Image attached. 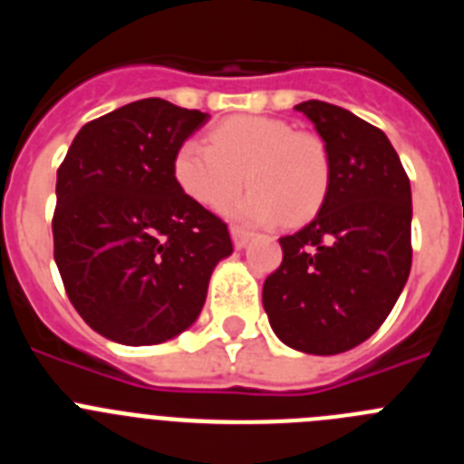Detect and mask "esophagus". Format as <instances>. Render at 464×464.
Returning a JSON list of instances; mask_svg holds the SVG:
<instances>
[{
    "label": "esophagus",
    "mask_w": 464,
    "mask_h": 464,
    "mask_svg": "<svg viewBox=\"0 0 464 464\" xmlns=\"http://www.w3.org/2000/svg\"><path fill=\"white\" fill-rule=\"evenodd\" d=\"M229 235H232V244H235V248H246V244L251 241V232H246V229L241 227H232L229 229Z\"/></svg>",
    "instance_id": "obj_1"
}]
</instances>
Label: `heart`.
<instances>
[{"instance_id": "obj_1", "label": "heart", "mask_w": 464, "mask_h": 464, "mask_svg": "<svg viewBox=\"0 0 464 464\" xmlns=\"http://www.w3.org/2000/svg\"><path fill=\"white\" fill-rule=\"evenodd\" d=\"M246 176L251 190L225 211L246 225L302 223L325 199L330 160L318 137L267 116L220 122L211 143L188 139L174 155V179L190 199L223 208Z\"/></svg>"}]
</instances>
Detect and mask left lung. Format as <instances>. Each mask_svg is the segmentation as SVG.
Here are the masks:
<instances>
[{
  "instance_id": "1",
  "label": "left lung",
  "mask_w": 464,
  "mask_h": 464,
  "mask_svg": "<svg viewBox=\"0 0 464 464\" xmlns=\"http://www.w3.org/2000/svg\"><path fill=\"white\" fill-rule=\"evenodd\" d=\"M295 109L325 141L330 183L315 218L278 239L283 262L262 304L285 346L337 355L379 330L407 283L411 186L379 127L327 102Z\"/></svg>"
}]
</instances>
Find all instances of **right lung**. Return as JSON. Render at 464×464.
Segmentation results:
<instances>
[{
    "instance_id": "obj_1",
    "label": "right lung",
    "mask_w": 464,
    "mask_h": 464,
    "mask_svg": "<svg viewBox=\"0 0 464 464\" xmlns=\"http://www.w3.org/2000/svg\"><path fill=\"white\" fill-rule=\"evenodd\" d=\"M208 113L139 100L81 127L57 169L55 265L102 337L153 346L186 332L211 274L232 256L227 225L174 179V155Z\"/></svg>"
}]
</instances>
